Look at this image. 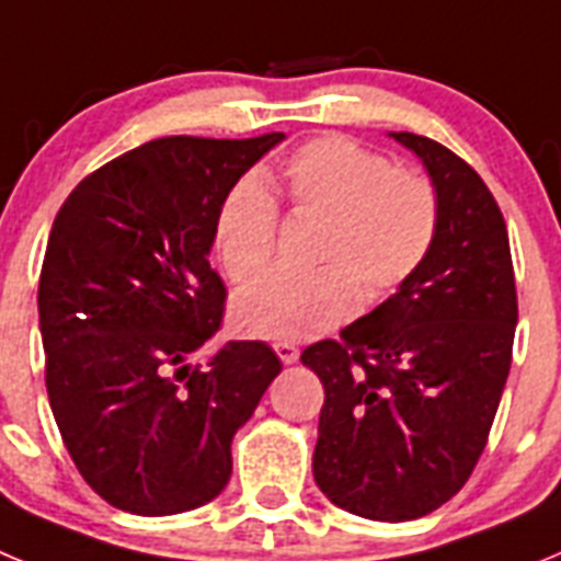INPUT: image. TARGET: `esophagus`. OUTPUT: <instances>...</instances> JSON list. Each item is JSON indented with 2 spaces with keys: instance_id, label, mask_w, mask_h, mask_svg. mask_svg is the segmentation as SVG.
<instances>
[{
  "instance_id": "esophagus-1",
  "label": "esophagus",
  "mask_w": 561,
  "mask_h": 561,
  "mask_svg": "<svg viewBox=\"0 0 561 561\" xmlns=\"http://www.w3.org/2000/svg\"><path fill=\"white\" fill-rule=\"evenodd\" d=\"M272 348H275V354L280 356V362H286V365L297 362V356H300V348H297L295 342H275Z\"/></svg>"
}]
</instances>
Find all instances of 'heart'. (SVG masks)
<instances>
[{"label":"heart","instance_id":"obj_1","mask_svg":"<svg viewBox=\"0 0 561 561\" xmlns=\"http://www.w3.org/2000/svg\"><path fill=\"white\" fill-rule=\"evenodd\" d=\"M297 219H323L311 272H272L236 300L238 331L255 340H311L354 317L359 300L381 304L433 252L440 202L433 180L393 168L385 153L325 134L291 151L277 171ZM280 210L255 176L227 191L216 216V250L236 286L270 270Z\"/></svg>","mask_w":561,"mask_h":561}]
</instances>
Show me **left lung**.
<instances>
[{
	"label": "left lung",
	"instance_id": "left-lung-1",
	"mask_svg": "<svg viewBox=\"0 0 561 561\" xmlns=\"http://www.w3.org/2000/svg\"><path fill=\"white\" fill-rule=\"evenodd\" d=\"M440 202L433 252L370 314L304 351L325 388L320 492L351 514L404 523L463 489L512 368L517 286L492 191L447 146L396 131Z\"/></svg>",
	"mask_w": 561,
	"mask_h": 561
}]
</instances>
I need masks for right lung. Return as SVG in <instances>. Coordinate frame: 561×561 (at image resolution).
<instances>
[{
	"label": "right lung",
	"instance_id": "1",
	"mask_svg": "<svg viewBox=\"0 0 561 561\" xmlns=\"http://www.w3.org/2000/svg\"><path fill=\"white\" fill-rule=\"evenodd\" d=\"M280 140L142 142L78 182L53 221L38 277L49 408L81 478L121 512L210 503L232 435L280 374L266 342L191 362L225 314L207 261L221 202Z\"/></svg>",
	"mask_w": 561,
	"mask_h": 561
}]
</instances>
